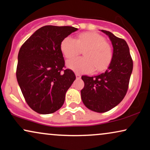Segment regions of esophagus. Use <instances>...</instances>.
<instances>
[{"mask_svg":"<svg viewBox=\"0 0 150 150\" xmlns=\"http://www.w3.org/2000/svg\"><path fill=\"white\" fill-rule=\"evenodd\" d=\"M76 79H80L81 78V75L79 74H76Z\"/></svg>","mask_w":150,"mask_h":150,"instance_id":"esophagus-1","label":"esophagus"}]
</instances>
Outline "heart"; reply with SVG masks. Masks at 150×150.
<instances>
[{
  "mask_svg": "<svg viewBox=\"0 0 150 150\" xmlns=\"http://www.w3.org/2000/svg\"><path fill=\"white\" fill-rule=\"evenodd\" d=\"M61 52L67 59L73 58L84 50L83 56L67 61V67L77 73L87 74L104 70L112 59L111 46L96 33H85L75 40L67 36L60 45Z\"/></svg>",
  "mask_w": 150,
  "mask_h": 150,
  "instance_id": "obj_1",
  "label": "heart"
}]
</instances>
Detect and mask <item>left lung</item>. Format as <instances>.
Masks as SVG:
<instances>
[{
    "label": "left lung",
    "mask_w": 150,
    "mask_h": 150,
    "mask_svg": "<svg viewBox=\"0 0 150 150\" xmlns=\"http://www.w3.org/2000/svg\"><path fill=\"white\" fill-rule=\"evenodd\" d=\"M100 30L112 43V59L104 72L92 77L82 76L85 86L81 93L86 107L104 112L118 105L126 96L133 63L126 41L107 30Z\"/></svg>",
    "instance_id": "left-lung-1"
}]
</instances>
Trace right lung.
Segmentation results:
<instances>
[{"mask_svg": "<svg viewBox=\"0 0 150 150\" xmlns=\"http://www.w3.org/2000/svg\"><path fill=\"white\" fill-rule=\"evenodd\" d=\"M73 26H44L22 45L18 56L16 78L26 103L40 114L58 110L75 81L71 69L63 71L62 40L76 31Z\"/></svg>", "mask_w": 150, "mask_h": 150, "instance_id": "right-lung-1", "label": "right lung"}]
</instances>
